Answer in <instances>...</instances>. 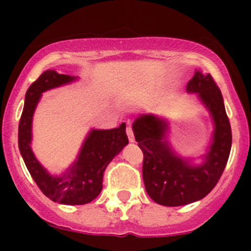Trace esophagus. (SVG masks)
Segmentation results:
<instances>
[{
  "instance_id": "esophagus-1",
  "label": "esophagus",
  "mask_w": 251,
  "mask_h": 251,
  "mask_svg": "<svg viewBox=\"0 0 251 251\" xmlns=\"http://www.w3.org/2000/svg\"><path fill=\"white\" fill-rule=\"evenodd\" d=\"M127 136H128V139H129V142H134V134H133V130L130 127H127Z\"/></svg>"
}]
</instances>
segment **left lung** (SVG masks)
Segmentation results:
<instances>
[{
	"instance_id": "left-lung-1",
	"label": "left lung",
	"mask_w": 251,
	"mask_h": 251,
	"mask_svg": "<svg viewBox=\"0 0 251 251\" xmlns=\"http://www.w3.org/2000/svg\"><path fill=\"white\" fill-rule=\"evenodd\" d=\"M187 93L196 94L210 113L214 132L199 163L179 156L170 142V122L156 114H142L132 128L143 152V181L154 202L183 206L201 200L220 179L231 150V127L220 89L210 74L196 70Z\"/></svg>"
}]
</instances>
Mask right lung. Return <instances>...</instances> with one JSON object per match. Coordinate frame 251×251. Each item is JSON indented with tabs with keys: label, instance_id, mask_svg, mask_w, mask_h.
<instances>
[{
	"label": "right lung",
	"instance_id": "right-lung-1",
	"mask_svg": "<svg viewBox=\"0 0 251 251\" xmlns=\"http://www.w3.org/2000/svg\"><path fill=\"white\" fill-rule=\"evenodd\" d=\"M77 80V76L46 70L31 84L25 95V105L19 124V148L26 167L39 188L54 202L85 205L100 194L106 166L126 146V124L113 129H90L76 159L61 175H51L39 162L31 148L32 118L44 92Z\"/></svg>",
	"mask_w": 251,
	"mask_h": 251
}]
</instances>
